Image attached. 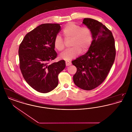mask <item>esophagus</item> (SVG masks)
Returning a JSON list of instances; mask_svg holds the SVG:
<instances>
[{
	"instance_id": "esophagus-1",
	"label": "esophagus",
	"mask_w": 132,
	"mask_h": 132,
	"mask_svg": "<svg viewBox=\"0 0 132 132\" xmlns=\"http://www.w3.org/2000/svg\"><path fill=\"white\" fill-rule=\"evenodd\" d=\"M65 63H66V66H70L71 65V63L69 61H65Z\"/></svg>"
}]
</instances>
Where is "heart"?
<instances>
[{
  "label": "heart",
  "instance_id": "heart-1",
  "mask_svg": "<svg viewBox=\"0 0 132 132\" xmlns=\"http://www.w3.org/2000/svg\"><path fill=\"white\" fill-rule=\"evenodd\" d=\"M62 34L66 40L71 39L70 45L72 46L60 55V57L65 60H69L78 56L81 52H87L90 47L93 35L91 30L87 27L74 23H69L62 30ZM54 46L59 51H63L65 47V42L61 37L56 36L54 40Z\"/></svg>",
  "mask_w": 132,
  "mask_h": 132
}]
</instances>
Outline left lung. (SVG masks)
Wrapping results in <instances>:
<instances>
[{
	"label": "left lung",
	"mask_w": 132,
	"mask_h": 132,
	"mask_svg": "<svg viewBox=\"0 0 132 132\" xmlns=\"http://www.w3.org/2000/svg\"><path fill=\"white\" fill-rule=\"evenodd\" d=\"M83 24L92 31L93 41L88 52L72 63L77 68L73 76L76 85L89 90L97 87L106 79L116 56L112 33L101 22L85 18Z\"/></svg>",
	"instance_id": "1"
}]
</instances>
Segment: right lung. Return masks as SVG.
<instances>
[{"mask_svg": "<svg viewBox=\"0 0 132 132\" xmlns=\"http://www.w3.org/2000/svg\"><path fill=\"white\" fill-rule=\"evenodd\" d=\"M61 30L59 24H43L28 32L19 46V66L27 82L41 93L50 92L58 84L65 68L64 60L50 63L57 56L54 40Z\"/></svg>", "mask_w": 132, "mask_h": 132, "instance_id": "obj_1", "label": "right lung"}]
</instances>
